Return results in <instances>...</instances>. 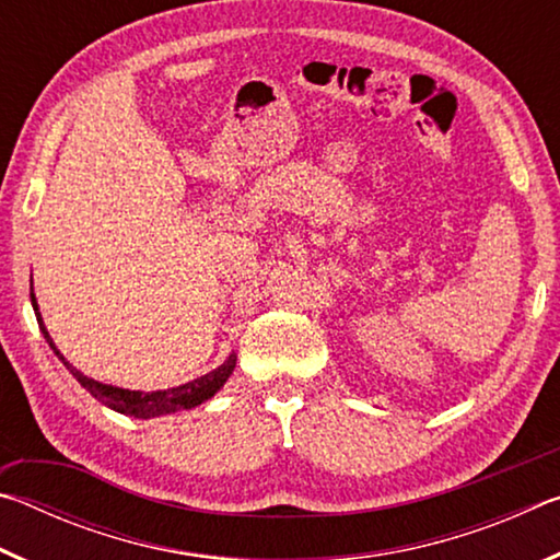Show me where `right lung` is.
Segmentation results:
<instances>
[{
    "instance_id": "add662e5",
    "label": "right lung",
    "mask_w": 560,
    "mask_h": 560,
    "mask_svg": "<svg viewBox=\"0 0 560 560\" xmlns=\"http://www.w3.org/2000/svg\"><path fill=\"white\" fill-rule=\"evenodd\" d=\"M32 306H34L36 320H39V328H42V334L46 338V343L51 346V350H54L56 355H59V360L66 365V371H71V375L75 377V381H79L83 387H86V390L93 397H96L98 402L108 405L110 410H116L120 415H130V417H140V420H148V417H160V415H170V412H177V410H189V407L202 405L205 400H210V397L217 390H220V387L226 383V377L232 375L234 365H236V355L232 353L220 368H214L212 373H207L202 377H195V381H189L185 385L167 387V390H155V393H140V390H126V387H113V385L93 381V377H86L81 371H75V368L69 363V360H66L59 353V348L54 346L49 330H46L44 320H42L39 303H36L34 289H32Z\"/></svg>"
}]
</instances>
